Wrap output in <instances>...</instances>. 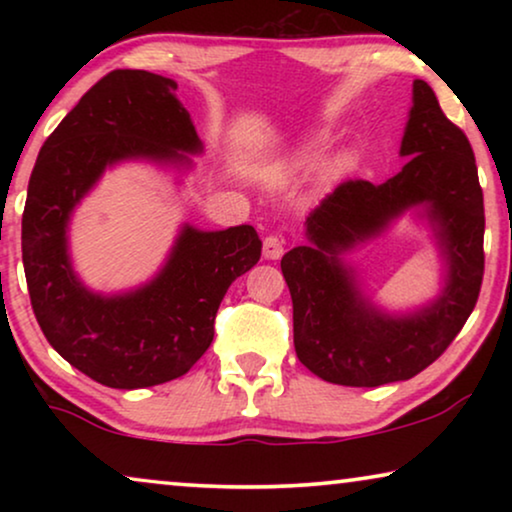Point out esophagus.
Returning <instances> with one entry per match:
<instances>
[{
  "label": "esophagus",
  "instance_id": "1",
  "mask_svg": "<svg viewBox=\"0 0 512 512\" xmlns=\"http://www.w3.org/2000/svg\"><path fill=\"white\" fill-rule=\"evenodd\" d=\"M284 254V240L279 235H268L263 240V256L268 258V261H277V258H282Z\"/></svg>",
  "mask_w": 512,
  "mask_h": 512
}]
</instances>
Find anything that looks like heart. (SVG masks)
<instances>
[{"label": "heart", "instance_id": "heart-1", "mask_svg": "<svg viewBox=\"0 0 512 512\" xmlns=\"http://www.w3.org/2000/svg\"><path fill=\"white\" fill-rule=\"evenodd\" d=\"M317 158H319V149H310V151L305 153V163H307V165H312Z\"/></svg>", "mask_w": 512, "mask_h": 512}]
</instances>
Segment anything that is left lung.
Masks as SVG:
<instances>
[{"mask_svg": "<svg viewBox=\"0 0 512 512\" xmlns=\"http://www.w3.org/2000/svg\"><path fill=\"white\" fill-rule=\"evenodd\" d=\"M408 163L384 184L349 179L312 209L310 244L282 258L293 300V345L305 368L342 387L410 380L431 366L478 303L485 275V205L471 142L422 79L401 142ZM427 207L448 261L446 289L422 311L389 318L358 293L342 250L379 234L405 208Z\"/></svg>", "mask_w": 512, "mask_h": 512, "instance_id": "left-lung-1", "label": "left lung"}]
</instances>
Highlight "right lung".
<instances>
[{"instance_id": "1", "label": "right lung", "mask_w": 512, "mask_h": 512, "mask_svg": "<svg viewBox=\"0 0 512 512\" xmlns=\"http://www.w3.org/2000/svg\"><path fill=\"white\" fill-rule=\"evenodd\" d=\"M177 83L144 69L102 76L41 146L23 212V265L32 310L62 359L111 389L186 375L214 340L228 286L254 268V226L205 233L184 226L165 268L121 296L88 291L67 254V223L109 165L130 158L188 165L202 144Z\"/></svg>"}]
</instances>
